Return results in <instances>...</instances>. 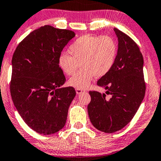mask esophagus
Here are the masks:
<instances>
[{
    "mask_svg": "<svg viewBox=\"0 0 161 161\" xmlns=\"http://www.w3.org/2000/svg\"><path fill=\"white\" fill-rule=\"evenodd\" d=\"M76 93L79 95V94H81V93H82V92H84V90L82 89H79V88H76Z\"/></svg>",
    "mask_w": 161,
    "mask_h": 161,
    "instance_id": "obj_1",
    "label": "esophagus"
}]
</instances>
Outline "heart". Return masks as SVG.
<instances>
[{
    "label": "heart",
    "instance_id": "b5f03b06",
    "mask_svg": "<svg viewBox=\"0 0 161 161\" xmlns=\"http://www.w3.org/2000/svg\"><path fill=\"white\" fill-rule=\"evenodd\" d=\"M69 50L71 55L63 53L59 56V66L65 74L71 76L80 63L81 69L70 79L69 85L84 89L95 76L101 77L110 71L116 61L118 46L110 36L85 35L78 38Z\"/></svg>",
    "mask_w": 161,
    "mask_h": 161
}]
</instances>
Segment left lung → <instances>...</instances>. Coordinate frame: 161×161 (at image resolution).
I'll return each instance as SVG.
<instances>
[{
	"instance_id": "obj_1",
	"label": "left lung",
	"mask_w": 161,
	"mask_h": 161,
	"mask_svg": "<svg viewBox=\"0 0 161 161\" xmlns=\"http://www.w3.org/2000/svg\"><path fill=\"white\" fill-rule=\"evenodd\" d=\"M118 38V51L112 69L97 81L107 90L106 94L94 90L89 93L88 115L95 128L104 133L121 130L131 121L146 91L143 56L130 36L114 28Z\"/></svg>"
}]
</instances>
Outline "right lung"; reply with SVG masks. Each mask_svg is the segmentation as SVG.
<instances>
[{
	"instance_id": "add662e5",
	"label": "right lung",
	"mask_w": 161,
	"mask_h": 161,
	"mask_svg": "<svg viewBox=\"0 0 161 161\" xmlns=\"http://www.w3.org/2000/svg\"><path fill=\"white\" fill-rule=\"evenodd\" d=\"M75 36L72 31L44 25L28 35L14 53L10 92L13 103L27 125L43 135L64 127L74 87L65 81L59 66L61 52Z\"/></svg>"
}]
</instances>
